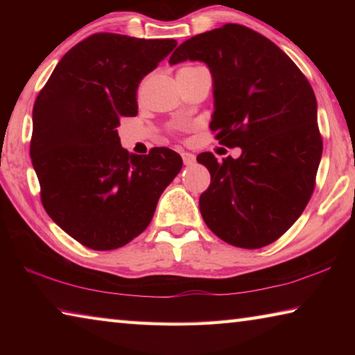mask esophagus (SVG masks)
Listing matches in <instances>:
<instances>
[{"label":"esophagus","instance_id":"1","mask_svg":"<svg viewBox=\"0 0 355 355\" xmlns=\"http://www.w3.org/2000/svg\"><path fill=\"white\" fill-rule=\"evenodd\" d=\"M182 158H183V163L186 166H191L196 163V155L194 153H189V152H182Z\"/></svg>","mask_w":355,"mask_h":355}]
</instances>
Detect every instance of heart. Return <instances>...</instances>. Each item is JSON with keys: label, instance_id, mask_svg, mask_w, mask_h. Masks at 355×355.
<instances>
[{"label": "heart", "instance_id": "b5f03b06", "mask_svg": "<svg viewBox=\"0 0 355 355\" xmlns=\"http://www.w3.org/2000/svg\"><path fill=\"white\" fill-rule=\"evenodd\" d=\"M191 69H194V67H192V65H184V67L178 70V73H182V71H186V70H191Z\"/></svg>", "mask_w": 355, "mask_h": 355}]
</instances>
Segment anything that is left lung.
Instances as JSON below:
<instances>
[{
  "label": "left lung",
  "mask_w": 355,
  "mask_h": 355,
  "mask_svg": "<svg viewBox=\"0 0 355 355\" xmlns=\"http://www.w3.org/2000/svg\"><path fill=\"white\" fill-rule=\"evenodd\" d=\"M186 59L213 73L214 139L243 150L238 159L197 156L211 175L202 218L222 241L264 248L297 220L315 191L322 137L313 89L274 42L236 23L183 42L169 62Z\"/></svg>",
  "instance_id": "1"
}]
</instances>
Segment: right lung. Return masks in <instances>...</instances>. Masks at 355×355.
<instances>
[{
    "label": "right lung",
    "mask_w": 355,
    "mask_h": 355,
    "mask_svg": "<svg viewBox=\"0 0 355 355\" xmlns=\"http://www.w3.org/2000/svg\"><path fill=\"white\" fill-rule=\"evenodd\" d=\"M175 46L95 33L65 53L35 98L29 155L42 205L89 249H119L141 235L182 169L173 150L130 155L117 133L120 119L137 114L142 78Z\"/></svg>",
    "instance_id": "right-lung-1"
}]
</instances>
